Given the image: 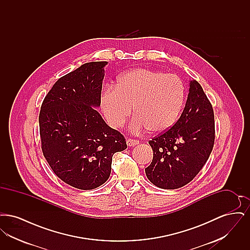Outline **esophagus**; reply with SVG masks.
Returning a JSON list of instances; mask_svg holds the SVG:
<instances>
[{"mask_svg": "<svg viewBox=\"0 0 250 250\" xmlns=\"http://www.w3.org/2000/svg\"><path fill=\"white\" fill-rule=\"evenodd\" d=\"M126 143L128 146H135V145H138L140 142L138 140H133V139H127L126 140Z\"/></svg>", "mask_w": 250, "mask_h": 250, "instance_id": "1", "label": "esophagus"}]
</instances>
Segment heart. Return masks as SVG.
Returning a JSON list of instances; mask_svg holds the SVG:
<instances>
[{"mask_svg":"<svg viewBox=\"0 0 250 250\" xmlns=\"http://www.w3.org/2000/svg\"><path fill=\"white\" fill-rule=\"evenodd\" d=\"M186 98V88L177 75L149 68H135L107 86L100 96V106L114 128L124 125L133 111L131 130L149 128L153 133L168 130L178 120Z\"/></svg>","mask_w":250,"mask_h":250,"instance_id":"1","label":"heart"}]
</instances>
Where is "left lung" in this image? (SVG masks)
<instances>
[{
    "label": "left lung",
    "instance_id": "8db88e82",
    "mask_svg": "<svg viewBox=\"0 0 250 250\" xmlns=\"http://www.w3.org/2000/svg\"><path fill=\"white\" fill-rule=\"evenodd\" d=\"M214 109L197 81H191L186 107L178 121L149 144L154 156L145 168L157 188L176 189L188 184L208 160L214 143Z\"/></svg>",
    "mask_w": 250,
    "mask_h": 250
}]
</instances>
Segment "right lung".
<instances>
[{
  "label": "right lung",
  "mask_w": 250,
  "mask_h": 250,
  "mask_svg": "<svg viewBox=\"0 0 250 250\" xmlns=\"http://www.w3.org/2000/svg\"><path fill=\"white\" fill-rule=\"evenodd\" d=\"M107 62H86L52 86L41 105L43 155L53 172L75 188L90 190L107 181L112 156L127 148L94 107L100 106Z\"/></svg>",
  "instance_id": "add662e5"
}]
</instances>
